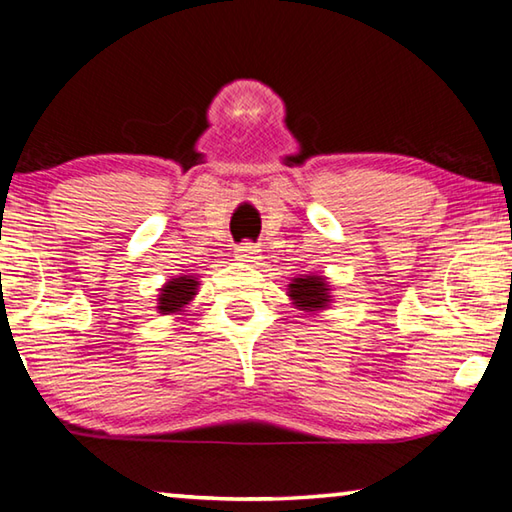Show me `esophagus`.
<instances>
[{
    "label": "esophagus",
    "mask_w": 512,
    "mask_h": 512,
    "mask_svg": "<svg viewBox=\"0 0 512 512\" xmlns=\"http://www.w3.org/2000/svg\"><path fill=\"white\" fill-rule=\"evenodd\" d=\"M235 257L239 259V262H255V259L259 257V248L255 244H250V241H246V244L235 248Z\"/></svg>",
    "instance_id": "esophagus-1"
}]
</instances>
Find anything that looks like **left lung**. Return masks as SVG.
Wrapping results in <instances>:
<instances>
[{"instance_id":"left-lung-1","label":"left lung","mask_w":512,"mask_h":512,"mask_svg":"<svg viewBox=\"0 0 512 512\" xmlns=\"http://www.w3.org/2000/svg\"><path fill=\"white\" fill-rule=\"evenodd\" d=\"M287 296L291 300V305L305 311L307 316L323 314V311L332 307L334 302L332 284H329L325 275L318 273L293 277L287 289Z\"/></svg>"}]
</instances>
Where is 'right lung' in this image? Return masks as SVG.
Wrapping results in <instances>:
<instances>
[{"label":"right lung","instance_id":"obj_1","mask_svg":"<svg viewBox=\"0 0 512 512\" xmlns=\"http://www.w3.org/2000/svg\"><path fill=\"white\" fill-rule=\"evenodd\" d=\"M196 275H176L162 284L158 293V314L162 316H187L189 305L198 293Z\"/></svg>","mask_w":512,"mask_h":512}]
</instances>
